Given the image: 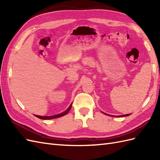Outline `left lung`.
<instances>
[{
    "label": "left lung",
    "mask_w": 160,
    "mask_h": 160,
    "mask_svg": "<svg viewBox=\"0 0 160 160\" xmlns=\"http://www.w3.org/2000/svg\"><path fill=\"white\" fill-rule=\"evenodd\" d=\"M105 113V115H108V116H113V117H125V116H130V115H131V113H129V114H126V115H121V116H112V115H109V114H107V113Z\"/></svg>",
    "instance_id": "obj_1"
}]
</instances>
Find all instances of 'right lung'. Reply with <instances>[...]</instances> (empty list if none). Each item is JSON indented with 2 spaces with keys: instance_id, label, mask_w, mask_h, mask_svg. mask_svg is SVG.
Wrapping results in <instances>:
<instances>
[{
  "instance_id": "right-lung-1",
  "label": "right lung",
  "mask_w": 160,
  "mask_h": 160,
  "mask_svg": "<svg viewBox=\"0 0 160 160\" xmlns=\"http://www.w3.org/2000/svg\"><path fill=\"white\" fill-rule=\"evenodd\" d=\"M72 103H71V105L69 106V108L64 111L63 112L59 113V114H57V115H54V116H38V115H34L36 117H37L40 119H42V120H51V119H55V118H60V117H62L65 115H66V114L68 113V112H69V110L71 109L72 108Z\"/></svg>"
}]
</instances>
